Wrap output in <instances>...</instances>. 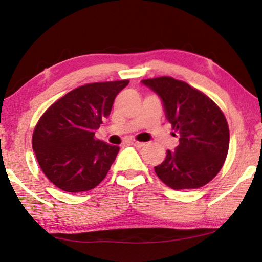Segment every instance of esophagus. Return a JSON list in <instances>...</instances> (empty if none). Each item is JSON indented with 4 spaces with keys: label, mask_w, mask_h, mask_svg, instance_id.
<instances>
[{
    "label": "esophagus",
    "mask_w": 262,
    "mask_h": 262,
    "mask_svg": "<svg viewBox=\"0 0 262 262\" xmlns=\"http://www.w3.org/2000/svg\"><path fill=\"white\" fill-rule=\"evenodd\" d=\"M132 145H134L135 147H144L145 142H140V141H135V140H133V141H132Z\"/></svg>",
    "instance_id": "34e87169"
}]
</instances>
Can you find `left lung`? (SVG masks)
<instances>
[{
    "instance_id": "8db88e82",
    "label": "left lung",
    "mask_w": 262,
    "mask_h": 262,
    "mask_svg": "<svg viewBox=\"0 0 262 262\" xmlns=\"http://www.w3.org/2000/svg\"><path fill=\"white\" fill-rule=\"evenodd\" d=\"M142 83L163 100L167 121L180 145L166 151L165 160L155 166L157 176L172 189H196L221 171L229 151V125L219 106L201 91L171 78L145 79Z\"/></svg>"
}]
</instances>
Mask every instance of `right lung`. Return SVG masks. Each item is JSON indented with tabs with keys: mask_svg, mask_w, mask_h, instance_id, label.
Here are the masks:
<instances>
[{
	"mask_svg": "<svg viewBox=\"0 0 262 262\" xmlns=\"http://www.w3.org/2000/svg\"><path fill=\"white\" fill-rule=\"evenodd\" d=\"M129 80L76 87L52 104L38 121L32 147L41 171L60 189L81 193L105 179L120 147L100 141L95 132Z\"/></svg>",
	"mask_w": 262,
	"mask_h": 262,
	"instance_id": "obj_1",
	"label": "right lung"
}]
</instances>
